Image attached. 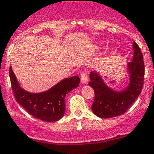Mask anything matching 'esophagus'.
Wrapping results in <instances>:
<instances>
[{
	"label": "esophagus",
	"mask_w": 154,
	"mask_h": 154,
	"mask_svg": "<svg viewBox=\"0 0 154 154\" xmlns=\"http://www.w3.org/2000/svg\"><path fill=\"white\" fill-rule=\"evenodd\" d=\"M80 75H81L82 83H83V84H86L88 81V74H87L85 72H81V73H80Z\"/></svg>",
	"instance_id": "34e87169"
}]
</instances>
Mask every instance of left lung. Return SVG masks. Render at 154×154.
Wrapping results in <instances>:
<instances>
[{"label": "left lung", "instance_id": "left-lung-1", "mask_svg": "<svg viewBox=\"0 0 154 154\" xmlns=\"http://www.w3.org/2000/svg\"><path fill=\"white\" fill-rule=\"evenodd\" d=\"M134 57L128 63L130 74L129 85L124 91H115L103 82L95 72H91L88 85L94 91L91 110L101 118H111L123 115L133 105L141 93L144 82V63L139 46L133 43Z\"/></svg>", "mask_w": 154, "mask_h": 154}]
</instances>
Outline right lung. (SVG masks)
Returning <instances> with one entry per match:
<instances>
[{
    "label": "right lung",
    "instance_id": "obj_1",
    "mask_svg": "<svg viewBox=\"0 0 154 154\" xmlns=\"http://www.w3.org/2000/svg\"><path fill=\"white\" fill-rule=\"evenodd\" d=\"M9 75L17 102L29 115L47 122L57 121L63 118L66 111V94L78 87L80 82L79 77L73 76L62 80L44 92L30 93L20 86L11 66Z\"/></svg>",
    "mask_w": 154,
    "mask_h": 154
}]
</instances>
